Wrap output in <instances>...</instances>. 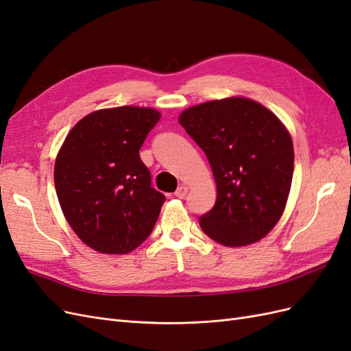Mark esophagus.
Here are the masks:
<instances>
[{
	"instance_id": "obj_1",
	"label": "esophagus",
	"mask_w": 351,
	"mask_h": 351,
	"mask_svg": "<svg viewBox=\"0 0 351 351\" xmlns=\"http://www.w3.org/2000/svg\"><path fill=\"white\" fill-rule=\"evenodd\" d=\"M187 192H189V190H187V187L186 186H180L177 190H176V196L178 197V199H183V197H186V195H187Z\"/></svg>"
}]
</instances>
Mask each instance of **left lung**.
I'll list each match as a JSON object with an SVG mask.
<instances>
[{
	"label": "left lung",
	"mask_w": 351,
	"mask_h": 351,
	"mask_svg": "<svg viewBox=\"0 0 351 351\" xmlns=\"http://www.w3.org/2000/svg\"><path fill=\"white\" fill-rule=\"evenodd\" d=\"M178 123L205 152L217 202L199 218L212 240L228 247L259 241L280 221L289 199L294 151L277 115L241 97L184 110Z\"/></svg>",
	"instance_id": "1"
}]
</instances>
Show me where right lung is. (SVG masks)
<instances>
[{
    "mask_svg": "<svg viewBox=\"0 0 351 351\" xmlns=\"http://www.w3.org/2000/svg\"><path fill=\"white\" fill-rule=\"evenodd\" d=\"M161 119L154 108L88 114L56 159L58 202L77 237L99 253H130L149 237L165 196L151 186L139 149Z\"/></svg>",
    "mask_w": 351,
    "mask_h": 351,
    "instance_id": "right-lung-1",
    "label": "right lung"
}]
</instances>
